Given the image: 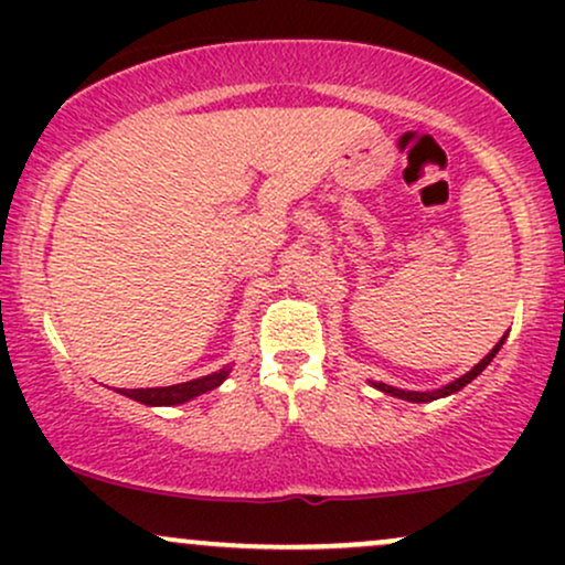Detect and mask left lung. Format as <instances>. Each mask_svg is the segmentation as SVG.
I'll use <instances>...</instances> for the list:
<instances>
[{"label": "left lung", "mask_w": 565, "mask_h": 565, "mask_svg": "<svg viewBox=\"0 0 565 565\" xmlns=\"http://www.w3.org/2000/svg\"><path fill=\"white\" fill-rule=\"evenodd\" d=\"M508 337V334H504ZM504 337L502 340L497 342L494 348L489 350V355H483L481 361H478L476 366L470 369L468 374H462V377H457L454 382H449V385H444V387H438V391H427V393H419V391H401V387H393V385H385V382H372V387H377V391H382V393H387V395H393V398H401V401H412V404H430V401H436V398H446V395H451V393H457V391H462L465 385H470L472 380L478 377V374L483 372L486 366L491 364V361H494V355L499 353V348H502V342H504Z\"/></svg>", "instance_id": "left-lung-1"}]
</instances>
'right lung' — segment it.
I'll list each match as a JSON object with an SVG mask.
<instances>
[{
  "label": "right lung",
  "instance_id": "obj_1",
  "mask_svg": "<svg viewBox=\"0 0 565 565\" xmlns=\"http://www.w3.org/2000/svg\"><path fill=\"white\" fill-rule=\"evenodd\" d=\"M231 366H223L220 372L206 374V377L199 380H188L180 382V385H170V387H138V391H119L127 398L138 401V404L146 406H178L185 404V401L196 398V395L206 393V391H215V387L223 385L228 380Z\"/></svg>",
  "mask_w": 565,
  "mask_h": 565
}]
</instances>
